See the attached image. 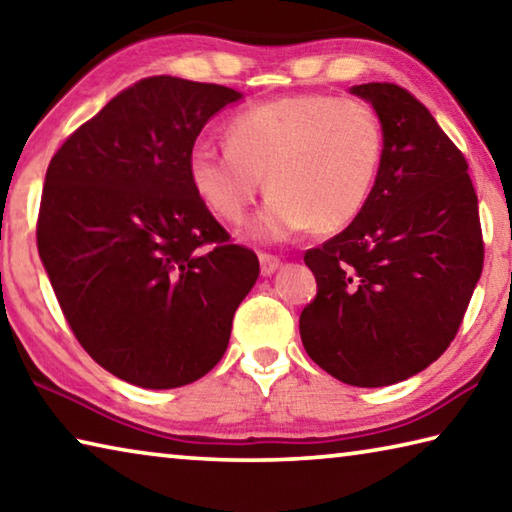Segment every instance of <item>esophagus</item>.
<instances>
[{"label": "esophagus", "mask_w": 512, "mask_h": 512, "mask_svg": "<svg viewBox=\"0 0 512 512\" xmlns=\"http://www.w3.org/2000/svg\"><path fill=\"white\" fill-rule=\"evenodd\" d=\"M282 259L271 253H259V268H262V275H271L280 268Z\"/></svg>", "instance_id": "obj_1"}]
</instances>
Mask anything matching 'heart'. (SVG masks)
Returning <instances> with one entry per match:
<instances>
[{
  "instance_id": "heart-1",
  "label": "heart",
  "mask_w": 512,
  "mask_h": 512,
  "mask_svg": "<svg viewBox=\"0 0 512 512\" xmlns=\"http://www.w3.org/2000/svg\"><path fill=\"white\" fill-rule=\"evenodd\" d=\"M228 144H198L189 180L212 214L244 221L271 192L250 232L282 241L305 230L334 235L357 219L384 160V124L372 103L334 94H287L250 106L230 121Z\"/></svg>"
}]
</instances>
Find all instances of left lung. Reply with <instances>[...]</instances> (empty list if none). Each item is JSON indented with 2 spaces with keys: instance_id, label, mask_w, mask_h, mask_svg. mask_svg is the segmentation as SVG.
<instances>
[{
  "instance_id": "8db88e82",
  "label": "left lung",
  "mask_w": 512,
  "mask_h": 512,
  "mask_svg": "<svg viewBox=\"0 0 512 512\" xmlns=\"http://www.w3.org/2000/svg\"><path fill=\"white\" fill-rule=\"evenodd\" d=\"M384 124V160L368 205L309 248L316 298L302 345L350 386L418 375L454 341L483 271L479 201L461 149L422 101L395 83L354 85Z\"/></svg>"
}]
</instances>
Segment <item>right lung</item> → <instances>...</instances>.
<instances>
[{
	"instance_id": "obj_1",
	"label": "right lung",
	"mask_w": 512,
	"mask_h": 512,
	"mask_svg": "<svg viewBox=\"0 0 512 512\" xmlns=\"http://www.w3.org/2000/svg\"><path fill=\"white\" fill-rule=\"evenodd\" d=\"M232 88L149 76L67 137L47 167L38 253L83 350L142 388L207 375L259 259L196 196L189 155Z\"/></svg>"
}]
</instances>
